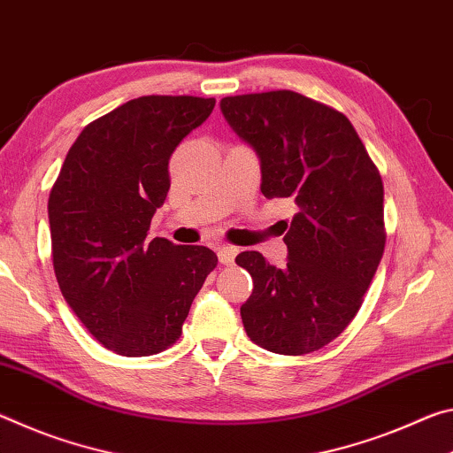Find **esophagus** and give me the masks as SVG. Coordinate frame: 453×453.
I'll return each mask as SVG.
<instances>
[{
    "label": "esophagus",
    "instance_id": "esophagus-1",
    "mask_svg": "<svg viewBox=\"0 0 453 453\" xmlns=\"http://www.w3.org/2000/svg\"><path fill=\"white\" fill-rule=\"evenodd\" d=\"M236 253H239V249L236 247H231V244H222V247H219V261L222 265H233Z\"/></svg>",
    "mask_w": 453,
    "mask_h": 453
}]
</instances>
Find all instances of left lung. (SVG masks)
Here are the masks:
<instances>
[{
  "label": "left lung",
  "mask_w": 453,
  "mask_h": 453,
  "mask_svg": "<svg viewBox=\"0 0 453 453\" xmlns=\"http://www.w3.org/2000/svg\"><path fill=\"white\" fill-rule=\"evenodd\" d=\"M226 122L261 160V192L291 198L288 261L257 250L236 265L253 277L241 307L250 341L280 355L331 343L353 321L385 249L381 174L339 110L291 90L226 96Z\"/></svg>",
  "instance_id": "1"
}]
</instances>
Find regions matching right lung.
Returning <instances> with one entry per match:
<instances>
[{"label": "right lung", "mask_w": 453, "mask_h": 453, "mask_svg": "<svg viewBox=\"0 0 453 453\" xmlns=\"http://www.w3.org/2000/svg\"><path fill=\"white\" fill-rule=\"evenodd\" d=\"M214 98L142 96L81 130L48 200L51 261L84 327L126 357L168 349L219 258L206 247L148 241L170 188L168 160L211 116Z\"/></svg>", "instance_id": "add662e5"}]
</instances>
